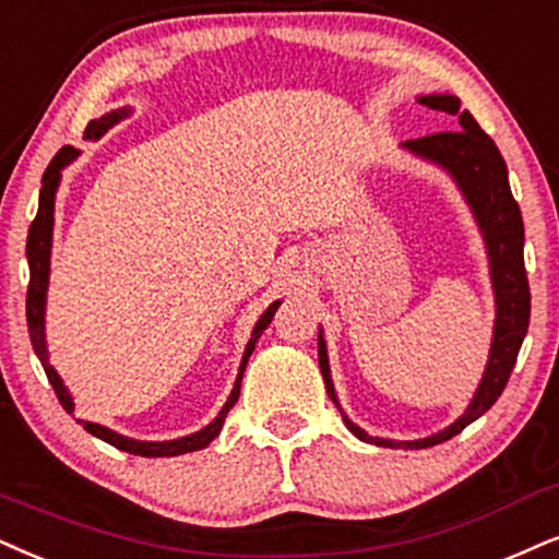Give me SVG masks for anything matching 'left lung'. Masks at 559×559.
Masks as SVG:
<instances>
[{
	"mask_svg": "<svg viewBox=\"0 0 559 559\" xmlns=\"http://www.w3.org/2000/svg\"><path fill=\"white\" fill-rule=\"evenodd\" d=\"M423 106L432 111H443L459 121V129L453 132H438L419 140L404 142L402 147L412 155L423 157L448 170V176L469 204L474 219H477L481 238H485L487 259H490V277L495 290V332L490 360H487L485 376H481L479 389L466 406V412L456 423L448 425L445 430L423 440H389L368 436L362 427H357L353 419L342 412L344 425L349 432L365 443H376L383 448H430L459 436L466 425L485 415L490 406L498 402V396L506 389L508 378L513 373L515 357L523 344V336L528 332V316H532V293H528L526 266H523V219L521 210L511 194L508 183V168L502 160L500 150L495 142L481 132V127L474 121L469 111H461V100L456 95H419ZM319 368L326 383V394L340 406V399L334 394L332 370H329L326 342L319 332Z\"/></svg>",
	"mask_w": 559,
	"mask_h": 559,
	"instance_id": "8db88e82",
	"label": "left lung"
}]
</instances>
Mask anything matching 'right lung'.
<instances>
[{
    "label": "right lung",
    "instance_id": "add662e5",
    "mask_svg": "<svg viewBox=\"0 0 559 559\" xmlns=\"http://www.w3.org/2000/svg\"><path fill=\"white\" fill-rule=\"evenodd\" d=\"M123 116H129V108H119V111H111L106 116H100V119L90 121L87 129H85V136L87 140H98L108 132V129L114 127V123H119ZM80 155V150L74 147H61L57 155H53V160L48 163L44 178H40V197H38V215L36 219L31 223V230H27V266H31V285H27V300H25V316H27V334H31V342H33V349H36L40 365H44L46 376H48V383L53 385V394L64 406L67 412H74V399L72 394L67 391L64 381H61L57 370H53V365L48 362V349H46V290H48V272H51V238H53V202H57V189H59V181H61V170L67 168L69 163L74 160V157ZM282 300H274L272 306L266 308L264 313H261V319L257 321V326H253L251 332V340L246 344V353H243V360H240V370H238V378H236V385H233L230 396H227V402L223 409H219V415L212 419L210 425L202 427L199 432H191V436L186 438H176V440H163V443H157V440H134V438H127V436H119V432L108 430V427H103L98 423H82V427L90 432V436L106 440V443H111L114 448H119V451H127V453H134V456H181V453H189V451H199V448H206L219 436V430H223V423L227 417V412L233 409V404L238 402L240 396V378H243V370L248 365V357H251L253 347H257L259 336L264 334V329L272 323L274 313H277Z\"/></svg>",
    "mask_w": 559,
    "mask_h": 559
}]
</instances>
